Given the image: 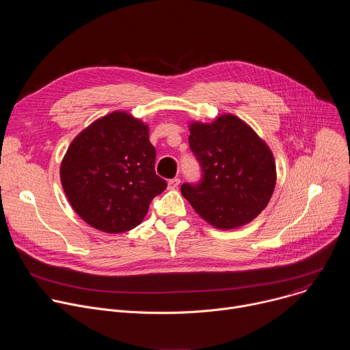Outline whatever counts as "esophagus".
<instances>
[{
    "instance_id": "34e87169",
    "label": "esophagus",
    "mask_w": 350,
    "mask_h": 350,
    "mask_svg": "<svg viewBox=\"0 0 350 350\" xmlns=\"http://www.w3.org/2000/svg\"><path fill=\"white\" fill-rule=\"evenodd\" d=\"M167 185H169V188H170V189L177 188V187L180 185V178H177V177L170 178V180H169V183H167Z\"/></svg>"
}]
</instances>
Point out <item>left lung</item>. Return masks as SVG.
Returning <instances> with one entry per match:
<instances>
[{
  "instance_id": "left-lung-1",
  "label": "left lung",
  "mask_w": 350,
  "mask_h": 350,
  "mask_svg": "<svg viewBox=\"0 0 350 350\" xmlns=\"http://www.w3.org/2000/svg\"><path fill=\"white\" fill-rule=\"evenodd\" d=\"M189 148L201 180L184 183L181 193L195 212L217 228L254 220L269 204L275 185V163L269 146L232 115L212 124L189 126Z\"/></svg>"
}]
</instances>
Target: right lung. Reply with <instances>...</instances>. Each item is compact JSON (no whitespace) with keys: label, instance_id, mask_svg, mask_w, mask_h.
I'll return each mask as SVG.
<instances>
[{"label":"right lung","instance_id":"add662e5","mask_svg":"<svg viewBox=\"0 0 350 350\" xmlns=\"http://www.w3.org/2000/svg\"><path fill=\"white\" fill-rule=\"evenodd\" d=\"M155 159L148 127L113 112L73 139L61 165L62 187L87 224L124 232L142 221L152 199L167 187L155 172Z\"/></svg>","mask_w":350,"mask_h":350}]
</instances>
